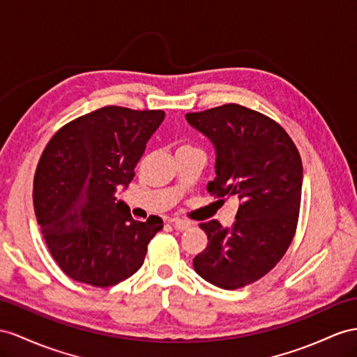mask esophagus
Returning a JSON list of instances; mask_svg holds the SVG:
<instances>
[{
	"label": "esophagus",
	"mask_w": 357,
	"mask_h": 357,
	"mask_svg": "<svg viewBox=\"0 0 357 357\" xmlns=\"http://www.w3.org/2000/svg\"><path fill=\"white\" fill-rule=\"evenodd\" d=\"M170 223H172L173 227H175V229H178V231H185V229H188V227L191 226L190 222L182 220V218H172Z\"/></svg>",
	"instance_id": "34e87169"
}]
</instances>
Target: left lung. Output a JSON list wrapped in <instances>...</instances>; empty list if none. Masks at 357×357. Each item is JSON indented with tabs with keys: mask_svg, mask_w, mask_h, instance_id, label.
I'll return each instance as SVG.
<instances>
[{
	"mask_svg": "<svg viewBox=\"0 0 357 357\" xmlns=\"http://www.w3.org/2000/svg\"><path fill=\"white\" fill-rule=\"evenodd\" d=\"M185 119L214 144L215 178L208 191L240 202L232 227L215 220L199 225L208 245L193 267L218 288L245 287L274 268L294 238L303 184L300 153L279 123L238 104Z\"/></svg>",
	"mask_w": 357,
	"mask_h": 357,
	"instance_id": "left-lung-1",
	"label": "left lung"
}]
</instances>
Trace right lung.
Wrapping results in <instances>:
<instances>
[{
	"label": "right lung",
	"instance_id": "right-lung-1",
	"mask_svg": "<svg viewBox=\"0 0 357 357\" xmlns=\"http://www.w3.org/2000/svg\"><path fill=\"white\" fill-rule=\"evenodd\" d=\"M164 116L108 105L63 126L45 148L34 175V211L52 258L70 279L105 288L143 266L162 220H134L116 191L134 178Z\"/></svg>",
	"mask_w": 357,
	"mask_h": 357
}]
</instances>
